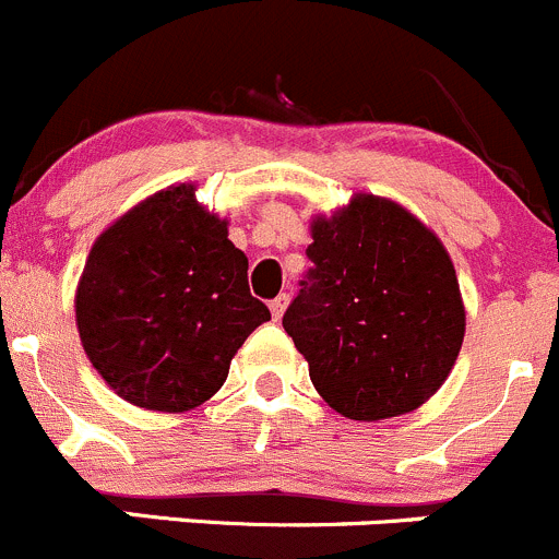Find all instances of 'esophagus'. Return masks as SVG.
Segmentation results:
<instances>
[{"mask_svg": "<svg viewBox=\"0 0 559 559\" xmlns=\"http://www.w3.org/2000/svg\"><path fill=\"white\" fill-rule=\"evenodd\" d=\"M287 301H290V296H287V293H280L277 298H272L269 309H272V318L274 320L282 318V312H285V309H287Z\"/></svg>", "mask_w": 559, "mask_h": 559, "instance_id": "34e87169", "label": "esophagus"}]
</instances>
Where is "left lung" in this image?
Returning <instances> with one entry per match:
<instances>
[{"label":"left lung","instance_id":"1","mask_svg":"<svg viewBox=\"0 0 559 559\" xmlns=\"http://www.w3.org/2000/svg\"><path fill=\"white\" fill-rule=\"evenodd\" d=\"M307 258L282 325L318 394L356 421L424 405L465 340L460 282L438 236L396 203L356 195L314 219Z\"/></svg>","mask_w":559,"mask_h":559}]
</instances>
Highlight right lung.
Returning a JSON list of instances; mask_svg holds the SVG:
<instances>
[{"label":"right lung","mask_w":559,"mask_h":559,"mask_svg":"<svg viewBox=\"0 0 559 559\" xmlns=\"http://www.w3.org/2000/svg\"><path fill=\"white\" fill-rule=\"evenodd\" d=\"M75 320L92 367L121 400L181 413L217 394L230 358L272 312L250 293L228 223L179 185L94 241Z\"/></svg>","instance_id":"obj_1"}]
</instances>
